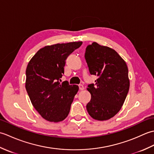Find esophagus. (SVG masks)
Wrapping results in <instances>:
<instances>
[{
  "instance_id": "34e87169",
  "label": "esophagus",
  "mask_w": 154,
  "mask_h": 154,
  "mask_svg": "<svg viewBox=\"0 0 154 154\" xmlns=\"http://www.w3.org/2000/svg\"><path fill=\"white\" fill-rule=\"evenodd\" d=\"M79 89H80L81 91H82V90H84V89H85V87H84L83 85H79Z\"/></svg>"
}]
</instances>
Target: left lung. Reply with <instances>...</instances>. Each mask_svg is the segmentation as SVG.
<instances>
[{"mask_svg": "<svg viewBox=\"0 0 154 154\" xmlns=\"http://www.w3.org/2000/svg\"><path fill=\"white\" fill-rule=\"evenodd\" d=\"M85 57L90 73L98 77L95 84L88 85L87 112L95 120H109L119 112L128 93L127 65L115 50L97 42L87 45Z\"/></svg>", "mask_w": 154, "mask_h": 154, "instance_id": "1", "label": "left lung"}]
</instances>
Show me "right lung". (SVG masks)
<instances>
[{
  "mask_svg": "<svg viewBox=\"0 0 154 154\" xmlns=\"http://www.w3.org/2000/svg\"><path fill=\"white\" fill-rule=\"evenodd\" d=\"M82 42L47 45L37 51L26 71V89L32 105L48 121L63 120L70 111L79 87L60 81L64 73L65 60Z\"/></svg>",
  "mask_w": 154,
  "mask_h": 154,
  "instance_id": "add662e5",
  "label": "right lung"
}]
</instances>
